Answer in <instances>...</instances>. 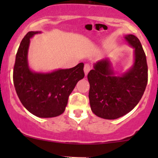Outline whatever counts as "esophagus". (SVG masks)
Listing matches in <instances>:
<instances>
[{
	"label": "esophagus",
	"mask_w": 158,
	"mask_h": 158,
	"mask_svg": "<svg viewBox=\"0 0 158 158\" xmlns=\"http://www.w3.org/2000/svg\"><path fill=\"white\" fill-rule=\"evenodd\" d=\"M90 69H91L90 66H89V64H85V66H84V73H85V76H87V75H88Z\"/></svg>",
	"instance_id": "1"
}]
</instances>
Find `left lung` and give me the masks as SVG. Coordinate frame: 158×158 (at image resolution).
<instances>
[{
    "mask_svg": "<svg viewBox=\"0 0 158 158\" xmlns=\"http://www.w3.org/2000/svg\"><path fill=\"white\" fill-rule=\"evenodd\" d=\"M134 49L132 66L117 76L109 58L94 63L88 73L89 102L92 112L105 119L128 114L141 100L148 83V65L141 42L132 34L124 36Z\"/></svg>",
    "mask_w": 158,
    "mask_h": 158,
    "instance_id": "left-lung-1",
    "label": "left lung"
}]
</instances>
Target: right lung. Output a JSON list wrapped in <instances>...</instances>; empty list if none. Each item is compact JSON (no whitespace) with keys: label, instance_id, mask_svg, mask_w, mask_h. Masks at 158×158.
Listing matches in <instances>:
<instances>
[{"label":"right lung","instance_id":"obj_1","mask_svg":"<svg viewBox=\"0 0 158 158\" xmlns=\"http://www.w3.org/2000/svg\"><path fill=\"white\" fill-rule=\"evenodd\" d=\"M41 31L27 33L20 44L14 68V84L23 106L40 118H52L64 112L69 95L83 79V63L70 69L48 73L33 71L28 63L30 39Z\"/></svg>","mask_w":158,"mask_h":158}]
</instances>
